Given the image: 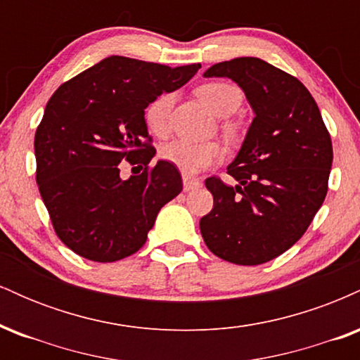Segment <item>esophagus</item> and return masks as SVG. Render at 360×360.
<instances>
[{
    "label": "esophagus",
    "instance_id": "esophagus-1",
    "mask_svg": "<svg viewBox=\"0 0 360 360\" xmlns=\"http://www.w3.org/2000/svg\"><path fill=\"white\" fill-rule=\"evenodd\" d=\"M183 188H184V191H193V189L201 188V183L196 179H188V177H184Z\"/></svg>",
    "mask_w": 360,
    "mask_h": 360
}]
</instances>
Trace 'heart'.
<instances>
[{"instance_id":"1","label":"heart","mask_w":360,"mask_h":360,"mask_svg":"<svg viewBox=\"0 0 360 360\" xmlns=\"http://www.w3.org/2000/svg\"><path fill=\"white\" fill-rule=\"evenodd\" d=\"M196 94L206 108L220 118L230 117L242 103L240 89L229 82H206L196 89ZM172 105H174L172 93L159 94L148 103L143 113L148 131L159 137L167 134ZM160 159L174 166L183 176L191 177L220 162L223 159V148L214 142L194 143L188 140H172L160 148Z\"/></svg>"}]
</instances>
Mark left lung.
I'll return each instance as SVG.
<instances>
[{
    "label": "left lung",
    "instance_id": "obj_1",
    "mask_svg": "<svg viewBox=\"0 0 360 360\" xmlns=\"http://www.w3.org/2000/svg\"><path fill=\"white\" fill-rule=\"evenodd\" d=\"M205 77H229L255 117L226 172L205 181L213 210L200 220L214 255L238 266L276 259L307 232L328 191L332 139L315 100L291 74L257 57L218 62Z\"/></svg>",
    "mask_w": 360,
    "mask_h": 360
}]
</instances>
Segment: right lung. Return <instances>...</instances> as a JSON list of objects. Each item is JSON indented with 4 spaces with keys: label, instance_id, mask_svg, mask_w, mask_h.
Instances as JSON below:
<instances>
[{
    "label": "right lung",
    "instance_id": "add662e5",
    "mask_svg": "<svg viewBox=\"0 0 360 360\" xmlns=\"http://www.w3.org/2000/svg\"><path fill=\"white\" fill-rule=\"evenodd\" d=\"M200 68L110 56L52 94L35 131L37 184L57 237L77 255L115 262L135 254L160 208L183 191L174 166L148 167L155 148L143 113ZM122 160L143 174L122 180Z\"/></svg>",
    "mask_w": 360,
    "mask_h": 360
}]
</instances>
